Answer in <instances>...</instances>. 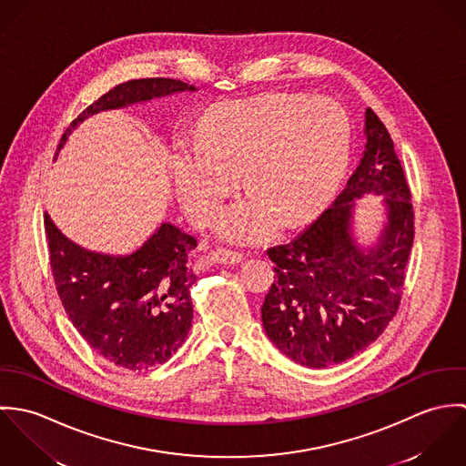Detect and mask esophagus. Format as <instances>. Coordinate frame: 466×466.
<instances>
[{
    "label": "esophagus",
    "mask_w": 466,
    "mask_h": 466,
    "mask_svg": "<svg viewBox=\"0 0 466 466\" xmlns=\"http://www.w3.org/2000/svg\"><path fill=\"white\" fill-rule=\"evenodd\" d=\"M211 258H213V262L222 264V266H235V264H240L246 260L244 253L231 251V249H215L211 253Z\"/></svg>",
    "instance_id": "1"
}]
</instances>
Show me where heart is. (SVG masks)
<instances>
[{"instance_id":"heart-1","label":"heart","mask_w":466,"mask_h":466,"mask_svg":"<svg viewBox=\"0 0 466 466\" xmlns=\"http://www.w3.org/2000/svg\"><path fill=\"white\" fill-rule=\"evenodd\" d=\"M350 126L329 100L268 93L218 106L200 141H183L174 156V181L185 211L209 222L238 183L249 196L217 220V233L237 244L267 238L281 220L296 226L316 215L342 176Z\"/></svg>"}]
</instances>
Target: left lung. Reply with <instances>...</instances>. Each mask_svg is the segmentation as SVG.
<instances>
[{"instance_id":"1","label":"left lung","mask_w":466,"mask_h":466,"mask_svg":"<svg viewBox=\"0 0 466 466\" xmlns=\"http://www.w3.org/2000/svg\"><path fill=\"white\" fill-rule=\"evenodd\" d=\"M364 154L344 190L303 233L267 251L276 278L262 305L270 342L307 368L364 351L386 330L401 298L414 238L410 192L393 139L368 107ZM380 195L385 220L373 241L354 231L357 198Z\"/></svg>"}]
</instances>
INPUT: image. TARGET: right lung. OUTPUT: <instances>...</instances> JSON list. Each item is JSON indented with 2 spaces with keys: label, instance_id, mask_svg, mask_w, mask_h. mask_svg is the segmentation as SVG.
Returning <instances> with one entry per match:
<instances>
[{
  "label": "right lung",
  "instance_id": "right-lung-1",
  "mask_svg": "<svg viewBox=\"0 0 466 466\" xmlns=\"http://www.w3.org/2000/svg\"><path fill=\"white\" fill-rule=\"evenodd\" d=\"M185 91L198 89L174 78H139L113 87L69 124L56 157L86 118ZM45 226L59 298L86 342L109 362L133 371L167 362L192 329L190 287L198 278L188 255L198 240L163 222L133 253L109 255L69 240L50 215Z\"/></svg>",
  "mask_w": 466,
  "mask_h": 466
}]
</instances>
